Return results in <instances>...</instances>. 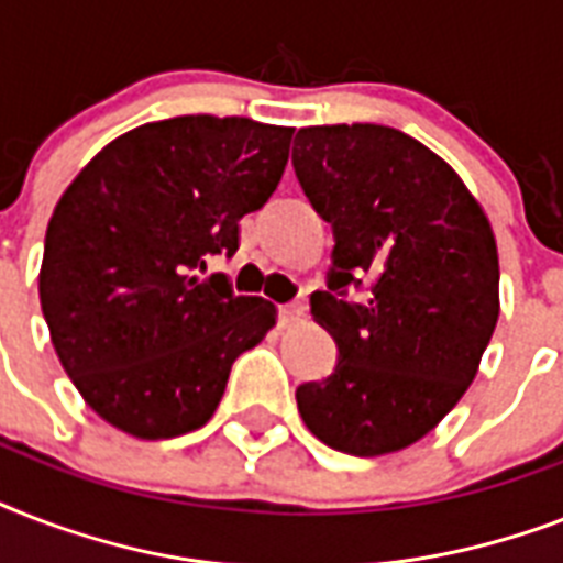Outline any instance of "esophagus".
I'll return each instance as SVG.
<instances>
[{
	"label": "esophagus",
	"mask_w": 563,
	"mask_h": 563,
	"mask_svg": "<svg viewBox=\"0 0 563 563\" xmlns=\"http://www.w3.org/2000/svg\"><path fill=\"white\" fill-rule=\"evenodd\" d=\"M303 316H307V307H303V303H283L280 307V324L283 327L298 324V321H303Z\"/></svg>",
	"instance_id": "esophagus-1"
}]
</instances>
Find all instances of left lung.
I'll return each mask as SVG.
<instances>
[{
  "instance_id": "obj_1",
  "label": "left lung",
  "mask_w": 563,
  "mask_h": 563,
  "mask_svg": "<svg viewBox=\"0 0 563 563\" xmlns=\"http://www.w3.org/2000/svg\"><path fill=\"white\" fill-rule=\"evenodd\" d=\"M291 163L335 233L330 291H312V316L339 365L300 385V418L339 453L406 450L462 400L497 327L490 221L450 163L394 128H300ZM365 273L368 305L338 298Z\"/></svg>"
}]
</instances>
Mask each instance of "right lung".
Returning <instances> with one entry per match:
<instances>
[{"mask_svg": "<svg viewBox=\"0 0 563 563\" xmlns=\"http://www.w3.org/2000/svg\"><path fill=\"white\" fill-rule=\"evenodd\" d=\"M291 134L245 117L148 122L104 145L60 195L40 307L57 360L110 427L143 441L203 427L239 353L277 324L272 300L198 272L236 254L239 219L277 189Z\"/></svg>", "mask_w": 563, "mask_h": 563, "instance_id": "add662e5", "label": "right lung"}]
</instances>
